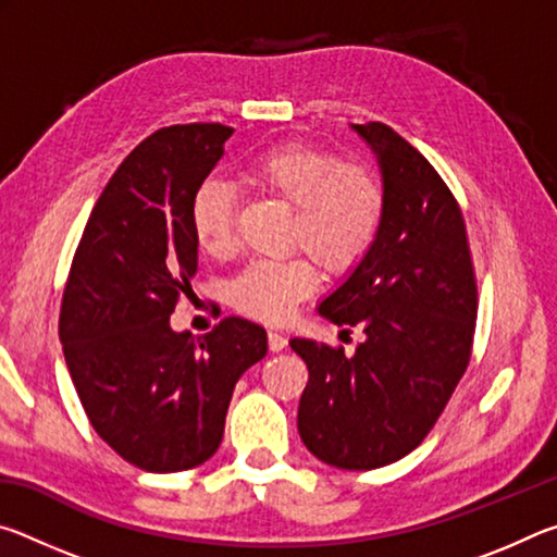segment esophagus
Instances as JSON below:
<instances>
[{
	"label": "esophagus",
	"instance_id": "34e87169",
	"mask_svg": "<svg viewBox=\"0 0 557 557\" xmlns=\"http://www.w3.org/2000/svg\"><path fill=\"white\" fill-rule=\"evenodd\" d=\"M268 342H270V351H282V348L287 346V336L280 334V332H270Z\"/></svg>",
	"mask_w": 557,
	"mask_h": 557
}]
</instances>
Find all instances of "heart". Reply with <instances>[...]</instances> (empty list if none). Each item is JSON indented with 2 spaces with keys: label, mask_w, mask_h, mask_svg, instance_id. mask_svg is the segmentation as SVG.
Instances as JSON below:
<instances>
[{
  "label": "heart",
  "mask_w": 557,
  "mask_h": 557,
  "mask_svg": "<svg viewBox=\"0 0 557 557\" xmlns=\"http://www.w3.org/2000/svg\"><path fill=\"white\" fill-rule=\"evenodd\" d=\"M240 178L287 203L292 223L287 240L329 272H348L379 240L385 215V188L369 166L342 164L314 145L282 143L252 157ZM188 223L199 248L225 256L235 243V191L221 178L196 188ZM319 285L317 268L305 256L258 260L233 282L240 312L262 322H285L301 299Z\"/></svg>",
  "instance_id": "b5f03b06"
}]
</instances>
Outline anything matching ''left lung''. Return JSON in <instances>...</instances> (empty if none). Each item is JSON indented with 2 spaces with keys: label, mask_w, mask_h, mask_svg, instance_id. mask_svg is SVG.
Segmentation results:
<instances>
[{
  "label": "left lung",
  "mask_w": 557,
  "mask_h": 557,
  "mask_svg": "<svg viewBox=\"0 0 557 557\" xmlns=\"http://www.w3.org/2000/svg\"><path fill=\"white\" fill-rule=\"evenodd\" d=\"M379 157L385 215L342 285L319 305L336 326H361L354 356L292 338L309 369L297 430L317 459L379 469L420 445L465 375L476 322L467 225L449 186L383 122L354 125Z\"/></svg>",
  "instance_id": "8db88e82"
}]
</instances>
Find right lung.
<instances>
[{
	"label": "right lung",
	"instance_id": "add662e5",
	"mask_svg": "<svg viewBox=\"0 0 557 557\" xmlns=\"http://www.w3.org/2000/svg\"><path fill=\"white\" fill-rule=\"evenodd\" d=\"M233 127H162L117 166L83 231L59 334L90 425L145 471H184L219 449L240 375L268 354L260 324L225 317L203 338L169 324L191 297L194 191Z\"/></svg>",
	"mask_w": 557,
	"mask_h": 557
}]
</instances>
